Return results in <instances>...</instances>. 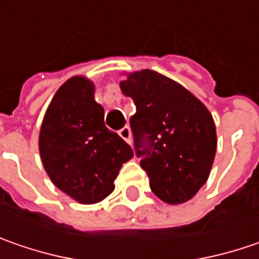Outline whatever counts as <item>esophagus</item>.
Returning <instances> with one entry per match:
<instances>
[{
	"label": "esophagus",
	"instance_id": "esophagus-1",
	"mask_svg": "<svg viewBox=\"0 0 259 259\" xmlns=\"http://www.w3.org/2000/svg\"><path fill=\"white\" fill-rule=\"evenodd\" d=\"M118 135H120L121 139H124L127 143H132V132H130V127L124 126L123 129L118 130Z\"/></svg>",
	"mask_w": 259,
	"mask_h": 259
}]
</instances>
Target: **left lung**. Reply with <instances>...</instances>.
<instances>
[{
  "mask_svg": "<svg viewBox=\"0 0 259 259\" xmlns=\"http://www.w3.org/2000/svg\"><path fill=\"white\" fill-rule=\"evenodd\" d=\"M121 93L136 104L135 151L155 196L181 204L207 181L218 138L206 106L174 79L151 69L127 75Z\"/></svg>",
  "mask_w": 259,
  "mask_h": 259,
  "instance_id": "8db88e82",
  "label": "left lung"
}]
</instances>
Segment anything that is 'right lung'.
Returning <instances> with one entry per match:
<instances>
[{
	"label": "right lung",
	"mask_w": 259,
	"mask_h": 259,
	"mask_svg": "<svg viewBox=\"0 0 259 259\" xmlns=\"http://www.w3.org/2000/svg\"><path fill=\"white\" fill-rule=\"evenodd\" d=\"M94 84L72 76L56 91L39 135L40 158L52 183L81 204L110 196L121 165L133 151L104 124Z\"/></svg>",
	"instance_id": "obj_1"
}]
</instances>
